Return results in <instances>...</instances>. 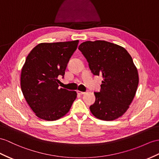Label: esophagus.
<instances>
[{
	"label": "esophagus",
	"instance_id": "obj_1",
	"mask_svg": "<svg viewBox=\"0 0 159 159\" xmlns=\"http://www.w3.org/2000/svg\"><path fill=\"white\" fill-rule=\"evenodd\" d=\"M77 94H85L84 92H82V91H80V90H77Z\"/></svg>",
	"mask_w": 159,
	"mask_h": 159
}]
</instances>
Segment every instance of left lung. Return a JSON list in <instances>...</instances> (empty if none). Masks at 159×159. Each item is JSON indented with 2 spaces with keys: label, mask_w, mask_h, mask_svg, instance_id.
<instances>
[{
  "label": "left lung",
  "mask_w": 159,
  "mask_h": 159,
  "mask_svg": "<svg viewBox=\"0 0 159 159\" xmlns=\"http://www.w3.org/2000/svg\"><path fill=\"white\" fill-rule=\"evenodd\" d=\"M78 49L86 57L92 73L102 76L100 92H94L92 115L113 121L129 109L135 95L139 77L131 55L121 46L104 40L86 41Z\"/></svg>",
  "instance_id": "obj_1"
}]
</instances>
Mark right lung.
I'll return each instance as SVG.
<instances>
[{
	"label": "right lung",
	"mask_w": 159,
	"mask_h": 159,
	"mask_svg": "<svg viewBox=\"0 0 159 159\" xmlns=\"http://www.w3.org/2000/svg\"><path fill=\"white\" fill-rule=\"evenodd\" d=\"M79 40L40 43L31 50L21 69V88L38 117L55 121L66 115L77 97L75 91L59 88Z\"/></svg>",
	"instance_id": "right-lung-1"
}]
</instances>
